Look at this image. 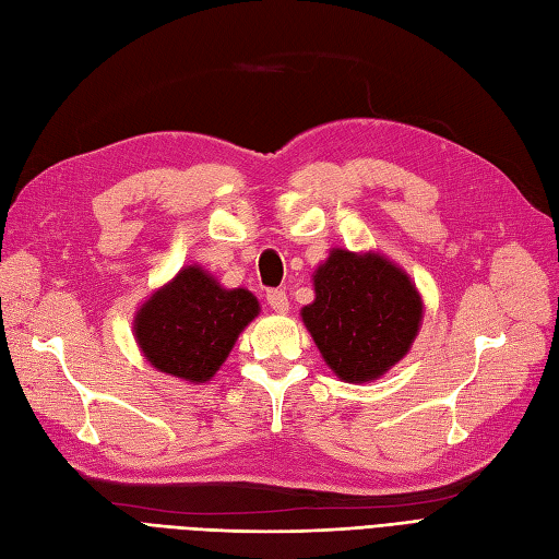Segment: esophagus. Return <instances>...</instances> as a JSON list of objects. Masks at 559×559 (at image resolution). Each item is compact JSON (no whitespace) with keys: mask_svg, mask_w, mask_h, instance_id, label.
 I'll use <instances>...</instances> for the list:
<instances>
[{"mask_svg":"<svg viewBox=\"0 0 559 559\" xmlns=\"http://www.w3.org/2000/svg\"><path fill=\"white\" fill-rule=\"evenodd\" d=\"M265 298H267V306L272 310H277V312H287L289 310V298H287V294H284L282 289H270Z\"/></svg>","mask_w":559,"mask_h":559,"instance_id":"34e87169","label":"esophagus"}]
</instances>
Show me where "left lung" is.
<instances>
[{
  "instance_id": "8db88e82",
  "label": "left lung",
  "mask_w": 559,
  "mask_h": 559,
  "mask_svg": "<svg viewBox=\"0 0 559 559\" xmlns=\"http://www.w3.org/2000/svg\"><path fill=\"white\" fill-rule=\"evenodd\" d=\"M304 322L324 362L346 382H370L396 365L421 322V298L382 255L334 249L316 272Z\"/></svg>"
}]
</instances>
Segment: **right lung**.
<instances>
[{
  "label": "right lung",
  "instance_id": "obj_1",
  "mask_svg": "<svg viewBox=\"0 0 559 559\" xmlns=\"http://www.w3.org/2000/svg\"><path fill=\"white\" fill-rule=\"evenodd\" d=\"M255 316L251 292L223 289L209 272L192 265L140 308L134 336L156 370L209 382Z\"/></svg>",
  "mask_w": 559,
  "mask_h": 559
}]
</instances>
